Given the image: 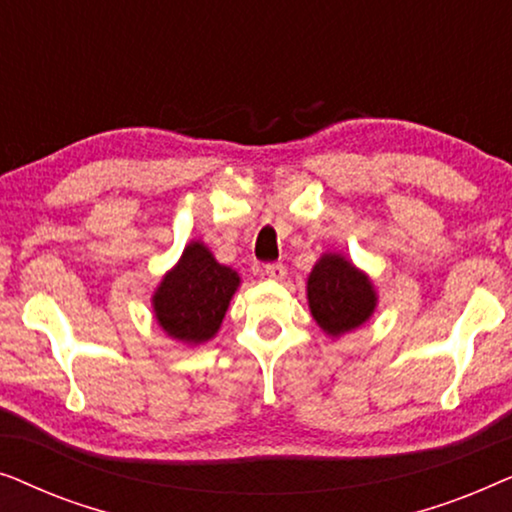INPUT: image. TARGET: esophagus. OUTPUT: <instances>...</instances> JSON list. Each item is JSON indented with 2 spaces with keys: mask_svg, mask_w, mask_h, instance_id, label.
I'll use <instances>...</instances> for the list:
<instances>
[{
  "mask_svg": "<svg viewBox=\"0 0 512 512\" xmlns=\"http://www.w3.org/2000/svg\"><path fill=\"white\" fill-rule=\"evenodd\" d=\"M265 277H270V279H284V275H286V265H282V263H268L265 265Z\"/></svg>",
  "mask_w": 512,
  "mask_h": 512,
  "instance_id": "1",
  "label": "esophagus"
}]
</instances>
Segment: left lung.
<instances>
[{
	"label": "left lung",
	"instance_id": "1",
	"mask_svg": "<svg viewBox=\"0 0 512 512\" xmlns=\"http://www.w3.org/2000/svg\"><path fill=\"white\" fill-rule=\"evenodd\" d=\"M307 303L321 331L340 338L373 317L377 293L366 272L352 261L324 254L307 277Z\"/></svg>",
	"mask_w": 512,
	"mask_h": 512
}]
</instances>
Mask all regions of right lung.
<instances>
[{"label": "right lung", "instance_id": "1", "mask_svg": "<svg viewBox=\"0 0 512 512\" xmlns=\"http://www.w3.org/2000/svg\"><path fill=\"white\" fill-rule=\"evenodd\" d=\"M237 286L240 275L233 268L216 263L202 242H191L153 293L156 321L170 338L186 345L212 340Z\"/></svg>", "mask_w": 512, "mask_h": 512}]
</instances>
